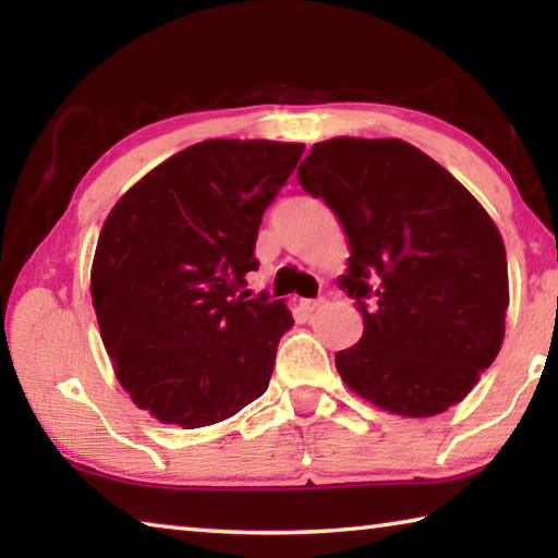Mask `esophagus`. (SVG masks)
Masks as SVG:
<instances>
[{
  "mask_svg": "<svg viewBox=\"0 0 558 558\" xmlns=\"http://www.w3.org/2000/svg\"><path fill=\"white\" fill-rule=\"evenodd\" d=\"M325 305V298H305V300H300V307L305 310V313H315L317 307H323Z\"/></svg>",
  "mask_w": 558,
  "mask_h": 558,
  "instance_id": "34e87169",
  "label": "esophagus"
}]
</instances>
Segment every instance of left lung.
<instances>
[{
	"label": "left lung",
	"instance_id": "1",
	"mask_svg": "<svg viewBox=\"0 0 558 558\" xmlns=\"http://www.w3.org/2000/svg\"><path fill=\"white\" fill-rule=\"evenodd\" d=\"M342 221V288L364 335L337 352L349 389L423 418L460 403L502 347L509 305L502 235L448 169L403 140L335 137L298 169Z\"/></svg>",
	"mask_w": 558,
	"mask_h": 558
}]
</instances>
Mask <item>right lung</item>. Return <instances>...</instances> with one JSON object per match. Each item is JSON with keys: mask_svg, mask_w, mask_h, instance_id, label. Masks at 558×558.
<instances>
[{"mask_svg": "<svg viewBox=\"0 0 558 558\" xmlns=\"http://www.w3.org/2000/svg\"><path fill=\"white\" fill-rule=\"evenodd\" d=\"M302 145L204 140L112 206L90 270L93 307L118 381L157 421L202 428L266 393L282 300L251 298L256 239Z\"/></svg>", "mask_w": 558, "mask_h": 558, "instance_id": "add662e5", "label": "right lung"}]
</instances>
